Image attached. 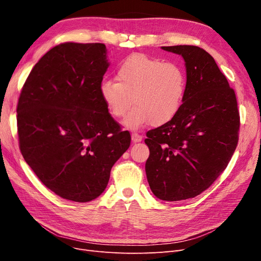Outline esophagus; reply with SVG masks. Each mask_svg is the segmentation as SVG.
I'll return each instance as SVG.
<instances>
[{"instance_id": "obj_1", "label": "esophagus", "mask_w": 261, "mask_h": 261, "mask_svg": "<svg viewBox=\"0 0 261 261\" xmlns=\"http://www.w3.org/2000/svg\"><path fill=\"white\" fill-rule=\"evenodd\" d=\"M141 140H143V137H141L140 135H138L137 133H133L132 134V141H133V143H140Z\"/></svg>"}]
</instances>
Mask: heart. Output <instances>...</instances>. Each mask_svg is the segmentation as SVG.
<instances>
[{
  "mask_svg": "<svg viewBox=\"0 0 261 261\" xmlns=\"http://www.w3.org/2000/svg\"><path fill=\"white\" fill-rule=\"evenodd\" d=\"M187 87L185 69L177 63L135 53L126 58L116 70V81L101 83L100 94L109 113L123 117V125L138 129L152 123L162 125L176 115Z\"/></svg>",
  "mask_w": 261,
  "mask_h": 261,
  "instance_id": "heart-1",
  "label": "heart"
}]
</instances>
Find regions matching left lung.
<instances>
[{"instance_id": "left-lung-1", "label": "left lung", "mask_w": 261, "mask_h": 261, "mask_svg": "<svg viewBox=\"0 0 261 261\" xmlns=\"http://www.w3.org/2000/svg\"><path fill=\"white\" fill-rule=\"evenodd\" d=\"M161 49L184 59L187 87L176 115L147 133L146 174L156 198L178 201L206 191L225 170L238 146L240 114L234 90L208 52Z\"/></svg>"}]
</instances>
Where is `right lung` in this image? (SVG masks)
Masks as SVG:
<instances>
[{"instance_id":"add662e5","label":"right lung","mask_w":261,"mask_h":261,"mask_svg":"<svg viewBox=\"0 0 261 261\" xmlns=\"http://www.w3.org/2000/svg\"><path fill=\"white\" fill-rule=\"evenodd\" d=\"M110 66L103 43L54 46L31 69L17 106L19 148L42 183L67 200L96 199L129 148L100 94Z\"/></svg>"}]
</instances>
